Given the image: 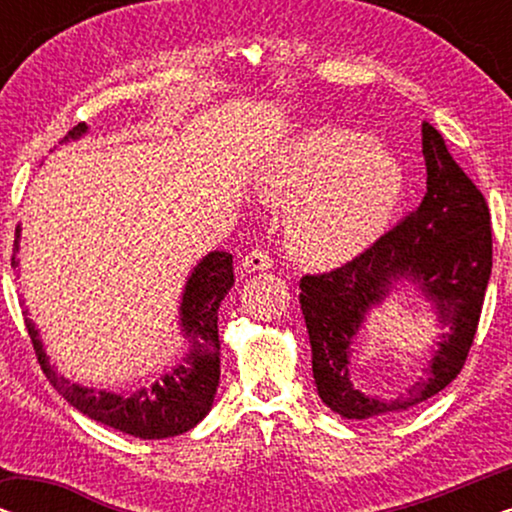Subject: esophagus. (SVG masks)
<instances>
[{"label":"esophagus","mask_w":512,"mask_h":512,"mask_svg":"<svg viewBox=\"0 0 512 512\" xmlns=\"http://www.w3.org/2000/svg\"><path fill=\"white\" fill-rule=\"evenodd\" d=\"M272 256H270V251H265V249H251L247 256L242 258V265H244V270H270L272 268Z\"/></svg>","instance_id":"34e87169"}]
</instances>
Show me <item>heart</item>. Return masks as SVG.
<instances>
[{"mask_svg": "<svg viewBox=\"0 0 512 512\" xmlns=\"http://www.w3.org/2000/svg\"><path fill=\"white\" fill-rule=\"evenodd\" d=\"M258 191L270 205L289 207L286 237L298 261L338 265L387 228L403 172L368 135L324 128L286 144L258 177Z\"/></svg>", "mask_w": 512, "mask_h": 512, "instance_id": "1", "label": "heart"}]
</instances>
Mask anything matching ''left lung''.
I'll return each instance as SVG.
<instances>
[{
    "label": "left lung",
    "instance_id": "8db88e82",
    "mask_svg": "<svg viewBox=\"0 0 512 512\" xmlns=\"http://www.w3.org/2000/svg\"><path fill=\"white\" fill-rule=\"evenodd\" d=\"M426 195L419 207L340 268L300 279L312 373L328 408L347 419L408 410L436 396L464 368L492 275V216L485 195L454 163L440 132L422 125ZM408 278L437 303L448 328L432 366L403 397L380 402L348 380L351 340L370 306Z\"/></svg>",
    "mask_w": 512,
    "mask_h": 512
}]
</instances>
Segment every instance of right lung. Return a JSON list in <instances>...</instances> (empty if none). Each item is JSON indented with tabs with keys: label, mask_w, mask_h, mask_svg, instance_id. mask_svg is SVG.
<instances>
[{
	"label": "right lung",
	"mask_w": 512,
	"mask_h": 512,
	"mask_svg": "<svg viewBox=\"0 0 512 512\" xmlns=\"http://www.w3.org/2000/svg\"><path fill=\"white\" fill-rule=\"evenodd\" d=\"M86 130V123L74 125L62 137V142L81 137ZM13 251H18V240L13 242ZM11 263L16 265V256L11 258ZM233 284V256L226 251H212L202 258L193 275L188 277L184 303H181V326L191 340V352L165 377L130 396L86 389L60 377L48 366L39 335L34 331L32 321L27 319V312L25 324L41 370L69 405H74L76 410H81L95 422L130 433L135 438H170L193 429L212 408L221 375L219 305Z\"/></svg>",
	"instance_id": "1"
}]
</instances>
